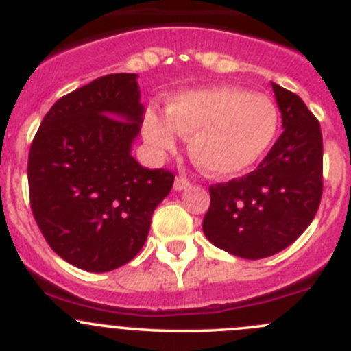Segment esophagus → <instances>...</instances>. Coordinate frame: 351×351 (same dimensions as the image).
<instances>
[{
	"label": "esophagus",
	"mask_w": 351,
	"mask_h": 351,
	"mask_svg": "<svg viewBox=\"0 0 351 351\" xmlns=\"http://www.w3.org/2000/svg\"><path fill=\"white\" fill-rule=\"evenodd\" d=\"M190 186V182L186 178H183V176H176L175 178V185H173V189L176 190V192H182V190L189 189Z\"/></svg>",
	"instance_id": "34e87169"
}]
</instances>
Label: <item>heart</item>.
Wrapping results in <instances>:
<instances>
[{
	"mask_svg": "<svg viewBox=\"0 0 351 351\" xmlns=\"http://www.w3.org/2000/svg\"><path fill=\"white\" fill-rule=\"evenodd\" d=\"M280 130L277 105L238 86L180 91L166 105V119L149 108L143 134L156 153L175 151L176 134L189 137L195 165L212 176H236L267 156Z\"/></svg>",
	"mask_w": 351,
	"mask_h": 351,
	"instance_id": "obj_1",
	"label": "heart"
}]
</instances>
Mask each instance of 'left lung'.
<instances>
[{
  "label": "left lung",
  "mask_w": 351,
  "mask_h": 351,
  "mask_svg": "<svg viewBox=\"0 0 351 351\" xmlns=\"http://www.w3.org/2000/svg\"><path fill=\"white\" fill-rule=\"evenodd\" d=\"M284 132L254 171L210 189L205 238L246 260L290 246L313 222L323 195V136L292 91L271 83Z\"/></svg>",
  "instance_id": "left-lung-1"
}]
</instances>
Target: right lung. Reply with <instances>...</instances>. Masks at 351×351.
Instances as JSON below:
<instances>
[{"mask_svg": "<svg viewBox=\"0 0 351 351\" xmlns=\"http://www.w3.org/2000/svg\"><path fill=\"white\" fill-rule=\"evenodd\" d=\"M144 105L137 74L98 77L56 101L28 154L34 217L67 263L95 274L129 263L175 176L132 156Z\"/></svg>", "mask_w": 351, "mask_h": 351, "instance_id": "add662e5", "label": "right lung"}]
</instances>
